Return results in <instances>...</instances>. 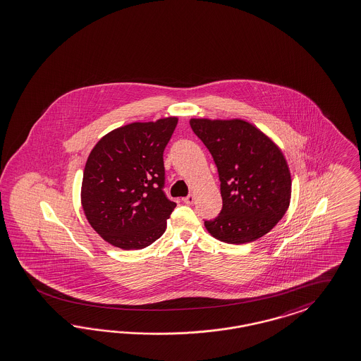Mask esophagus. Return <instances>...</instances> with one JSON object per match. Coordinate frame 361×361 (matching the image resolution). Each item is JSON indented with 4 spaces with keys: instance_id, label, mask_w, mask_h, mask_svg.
Returning <instances> with one entry per match:
<instances>
[{
    "instance_id": "obj_1",
    "label": "esophagus",
    "mask_w": 361,
    "mask_h": 361,
    "mask_svg": "<svg viewBox=\"0 0 361 361\" xmlns=\"http://www.w3.org/2000/svg\"><path fill=\"white\" fill-rule=\"evenodd\" d=\"M182 200H183L185 203H187V204H192V203H194V200H195V197H194L192 194H188V195L185 197Z\"/></svg>"
}]
</instances>
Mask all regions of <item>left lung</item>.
Returning <instances> with one entry per match:
<instances>
[{
    "label": "left lung",
    "instance_id": "1",
    "mask_svg": "<svg viewBox=\"0 0 361 361\" xmlns=\"http://www.w3.org/2000/svg\"><path fill=\"white\" fill-rule=\"evenodd\" d=\"M192 131L213 155L224 206L204 227L226 243L264 237L286 213L292 178L280 147L242 119H191Z\"/></svg>",
    "mask_w": 361,
    "mask_h": 361
}]
</instances>
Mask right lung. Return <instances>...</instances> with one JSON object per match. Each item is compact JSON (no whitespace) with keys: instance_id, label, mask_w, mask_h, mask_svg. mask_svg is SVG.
<instances>
[{"instance_id":"right-lung-1","label":"right lung","mask_w":361,"mask_h":361,"mask_svg":"<svg viewBox=\"0 0 361 361\" xmlns=\"http://www.w3.org/2000/svg\"><path fill=\"white\" fill-rule=\"evenodd\" d=\"M176 124L175 116L136 121L104 135L92 148L82 174L81 206L108 243L139 250L164 233L176 203L163 192V151Z\"/></svg>"}]
</instances>
